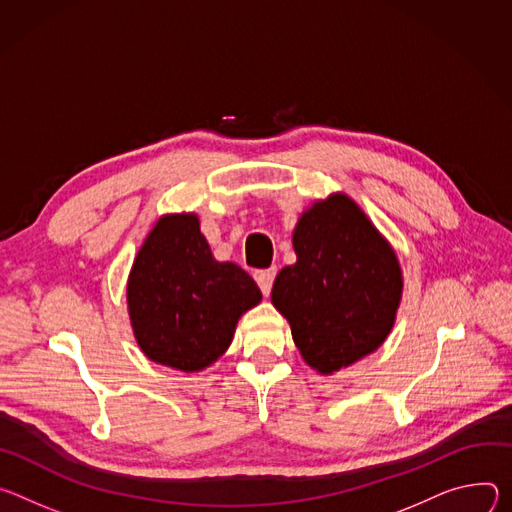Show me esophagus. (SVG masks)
<instances>
[{
  "mask_svg": "<svg viewBox=\"0 0 512 512\" xmlns=\"http://www.w3.org/2000/svg\"><path fill=\"white\" fill-rule=\"evenodd\" d=\"M274 276H276V270H274V268H268V270H258V272H254V278H256L258 287H260V291H262V295H264V297H268V295H270V291H272V282H274Z\"/></svg>",
  "mask_w": 512,
  "mask_h": 512,
  "instance_id": "esophagus-1",
  "label": "esophagus"
}]
</instances>
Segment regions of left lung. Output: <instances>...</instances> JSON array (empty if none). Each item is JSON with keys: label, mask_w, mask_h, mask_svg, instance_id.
<instances>
[{"label": "left lung", "mask_w": 512, "mask_h": 512, "mask_svg": "<svg viewBox=\"0 0 512 512\" xmlns=\"http://www.w3.org/2000/svg\"><path fill=\"white\" fill-rule=\"evenodd\" d=\"M293 246L297 264L276 276L272 303L289 319L305 362L331 374L374 352L390 333L403 293L401 266L346 195L303 213Z\"/></svg>", "instance_id": "8db88e82"}]
</instances>
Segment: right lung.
I'll return each instance as SVG.
<instances>
[{
    "mask_svg": "<svg viewBox=\"0 0 512 512\" xmlns=\"http://www.w3.org/2000/svg\"><path fill=\"white\" fill-rule=\"evenodd\" d=\"M260 299L246 270L211 256L193 213L162 217L128 278V309L142 352L183 372L203 370L230 348L240 315Z\"/></svg>",
    "mask_w": 512,
    "mask_h": 512,
    "instance_id": "add662e5",
    "label": "right lung"
}]
</instances>
